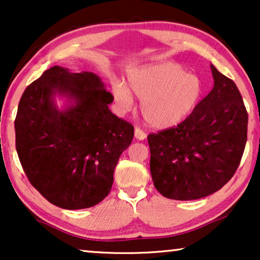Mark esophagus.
I'll use <instances>...</instances> for the list:
<instances>
[{"mask_svg":"<svg viewBox=\"0 0 260 260\" xmlns=\"http://www.w3.org/2000/svg\"><path fill=\"white\" fill-rule=\"evenodd\" d=\"M135 137H136L137 140H140V141H143L144 138L147 137V134H145L144 131L142 130L140 126H136V127H135Z\"/></svg>","mask_w":260,"mask_h":260,"instance_id":"1","label":"esophagus"}]
</instances>
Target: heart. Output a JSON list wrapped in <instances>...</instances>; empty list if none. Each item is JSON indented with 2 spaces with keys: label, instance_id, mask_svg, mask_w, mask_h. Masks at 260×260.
<instances>
[{
  "label": "heart",
  "instance_id": "b5f03b06",
  "mask_svg": "<svg viewBox=\"0 0 260 260\" xmlns=\"http://www.w3.org/2000/svg\"><path fill=\"white\" fill-rule=\"evenodd\" d=\"M133 93L141 99V112L149 125L167 129L183 120L198 104L202 84L195 74L186 73L180 63L159 61L129 74ZM115 101L123 109L133 105V94L123 83L112 84Z\"/></svg>",
  "mask_w": 260,
  "mask_h": 260
}]
</instances>
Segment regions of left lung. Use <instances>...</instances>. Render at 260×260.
Here are the masks:
<instances>
[{
  "label": "left lung",
  "instance_id": "left-lung-1",
  "mask_svg": "<svg viewBox=\"0 0 260 260\" xmlns=\"http://www.w3.org/2000/svg\"><path fill=\"white\" fill-rule=\"evenodd\" d=\"M214 87L183 122L148 136L154 186L173 200H197L225 186L247 141L248 115L237 85L211 66Z\"/></svg>",
  "mask_w": 260,
  "mask_h": 260
}]
</instances>
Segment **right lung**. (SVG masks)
<instances>
[{
	"mask_svg": "<svg viewBox=\"0 0 260 260\" xmlns=\"http://www.w3.org/2000/svg\"><path fill=\"white\" fill-rule=\"evenodd\" d=\"M55 93L75 104L59 112ZM113 95L91 72L54 66L28 85L15 118V144L23 172L51 204L65 209L97 205L111 190L119 156L134 126L109 110Z\"/></svg>",
	"mask_w": 260,
	"mask_h": 260,
	"instance_id": "right-lung-1",
	"label": "right lung"
}]
</instances>
